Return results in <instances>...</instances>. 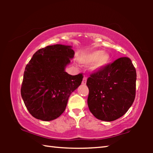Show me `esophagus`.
Returning <instances> with one entry per match:
<instances>
[{
    "label": "esophagus",
    "instance_id": "esophagus-1",
    "mask_svg": "<svg viewBox=\"0 0 153 153\" xmlns=\"http://www.w3.org/2000/svg\"><path fill=\"white\" fill-rule=\"evenodd\" d=\"M86 79H87V77H84V78H83V80H82V84L83 85H85L86 84Z\"/></svg>",
    "mask_w": 153,
    "mask_h": 153
}]
</instances>
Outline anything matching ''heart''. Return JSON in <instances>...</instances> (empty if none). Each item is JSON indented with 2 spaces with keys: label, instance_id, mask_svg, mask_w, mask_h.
I'll return each mask as SVG.
<instances>
[{
  "label": "heart",
  "instance_id": "1",
  "mask_svg": "<svg viewBox=\"0 0 153 153\" xmlns=\"http://www.w3.org/2000/svg\"><path fill=\"white\" fill-rule=\"evenodd\" d=\"M110 60V55L108 53H104L101 50H95L83 56L80 59V62L86 66L91 65V71L97 72L107 67Z\"/></svg>",
  "mask_w": 153,
  "mask_h": 153
}]
</instances>
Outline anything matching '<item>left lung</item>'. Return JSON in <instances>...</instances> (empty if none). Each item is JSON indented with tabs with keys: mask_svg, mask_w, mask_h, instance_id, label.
Here are the masks:
<instances>
[{
	"mask_svg": "<svg viewBox=\"0 0 153 153\" xmlns=\"http://www.w3.org/2000/svg\"><path fill=\"white\" fill-rule=\"evenodd\" d=\"M136 71L131 59L121 57L90 74L88 105L98 120L112 121L126 114L136 96Z\"/></svg>",
	"mask_w": 153,
	"mask_h": 153,
	"instance_id": "1",
	"label": "left lung"
}]
</instances>
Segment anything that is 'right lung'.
Here are the masks:
<instances>
[{
	"mask_svg": "<svg viewBox=\"0 0 153 153\" xmlns=\"http://www.w3.org/2000/svg\"><path fill=\"white\" fill-rule=\"evenodd\" d=\"M75 52L71 46L55 45L39 49L25 67L21 94L29 113L52 121L65 110L70 94L81 84L83 75L65 71Z\"/></svg>",
	"mask_w": 153,
	"mask_h": 153,
	"instance_id": "add662e5",
	"label": "right lung"
}]
</instances>
